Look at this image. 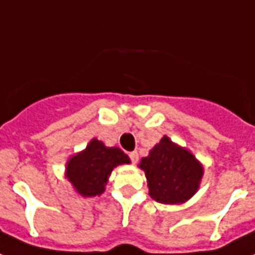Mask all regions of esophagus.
<instances>
[{
	"instance_id": "34e87169",
	"label": "esophagus",
	"mask_w": 255,
	"mask_h": 255,
	"mask_svg": "<svg viewBox=\"0 0 255 255\" xmlns=\"http://www.w3.org/2000/svg\"><path fill=\"white\" fill-rule=\"evenodd\" d=\"M129 158H131L132 163H136L138 161V153L136 152V150L131 152V153H129Z\"/></svg>"
}]
</instances>
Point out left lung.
<instances>
[{
  "label": "left lung",
  "instance_id": "1",
  "mask_svg": "<svg viewBox=\"0 0 255 255\" xmlns=\"http://www.w3.org/2000/svg\"><path fill=\"white\" fill-rule=\"evenodd\" d=\"M138 167L148 181L149 195L163 204H182L199 188L203 166L191 152L163 136Z\"/></svg>",
  "mask_w": 255,
  "mask_h": 255
}]
</instances>
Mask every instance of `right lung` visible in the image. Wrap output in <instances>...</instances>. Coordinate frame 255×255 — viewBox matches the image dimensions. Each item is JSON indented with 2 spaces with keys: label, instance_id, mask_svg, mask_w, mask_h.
Here are the masks:
<instances>
[{
  "label": "right lung",
  "instance_id": "add662e5",
  "mask_svg": "<svg viewBox=\"0 0 255 255\" xmlns=\"http://www.w3.org/2000/svg\"><path fill=\"white\" fill-rule=\"evenodd\" d=\"M129 162V157L122 149L110 148L93 138L82 152L70 157L65 177L80 195L90 198L103 194L114 167Z\"/></svg>",
  "mask_w": 255,
  "mask_h": 255
}]
</instances>
